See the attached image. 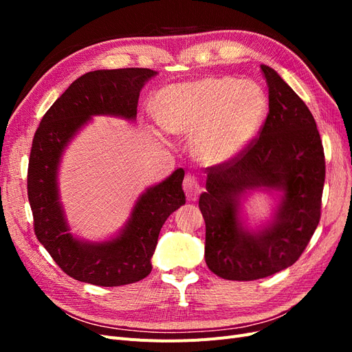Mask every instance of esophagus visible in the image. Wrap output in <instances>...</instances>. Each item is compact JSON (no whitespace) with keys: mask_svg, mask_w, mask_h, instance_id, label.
I'll use <instances>...</instances> for the list:
<instances>
[{"mask_svg":"<svg viewBox=\"0 0 352 352\" xmlns=\"http://www.w3.org/2000/svg\"><path fill=\"white\" fill-rule=\"evenodd\" d=\"M184 189L189 199H195L201 194V185L198 182V179L190 173H188L184 179Z\"/></svg>","mask_w":352,"mask_h":352,"instance_id":"34e87169","label":"esophagus"}]
</instances>
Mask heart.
Here are the masks:
<instances>
[{
	"label": "heart",
	"instance_id": "heart-1",
	"mask_svg": "<svg viewBox=\"0 0 352 352\" xmlns=\"http://www.w3.org/2000/svg\"><path fill=\"white\" fill-rule=\"evenodd\" d=\"M264 113L265 95L258 85L233 78L172 85L154 101L160 126L172 135H195V155L207 164L236 157L257 133Z\"/></svg>",
	"mask_w": 352,
	"mask_h": 352
}]
</instances>
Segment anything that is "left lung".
I'll return each mask as SVG.
<instances>
[{
	"label": "left lung",
	"mask_w": 352,
	"mask_h": 352,
	"mask_svg": "<svg viewBox=\"0 0 352 352\" xmlns=\"http://www.w3.org/2000/svg\"><path fill=\"white\" fill-rule=\"evenodd\" d=\"M269 87V113L258 136L226 163L207 168L199 197L206 220V263L219 278L255 280L292 265L320 221L326 176L316 120L272 67L261 65ZM269 186L285 192L274 223L258 234L237 221V199L247 188Z\"/></svg>",
	"instance_id": "left-lung-1"
}]
</instances>
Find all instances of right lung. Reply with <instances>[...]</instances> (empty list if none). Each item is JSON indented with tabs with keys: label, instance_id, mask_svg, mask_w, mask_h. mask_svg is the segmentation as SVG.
<instances>
[{
	"label": "right lung",
	"instance_id": "right-lung-1",
	"mask_svg": "<svg viewBox=\"0 0 352 352\" xmlns=\"http://www.w3.org/2000/svg\"><path fill=\"white\" fill-rule=\"evenodd\" d=\"M150 69L95 70L74 80L42 117L32 142L28 167V198L34 230L58 267L70 278L97 286L140 282L151 273V257L167 217L186 202L177 168L164 182L138 199L122 235L102 243L74 239L58 202L57 167L70 138L94 114L135 119L138 100Z\"/></svg>",
	"mask_w": 352,
	"mask_h": 352
}]
</instances>
